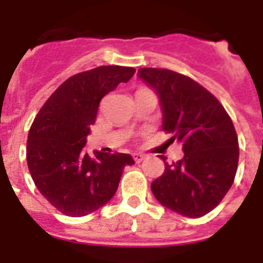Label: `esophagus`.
<instances>
[{
    "instance_id": "esophagus-1",
    "label": "esophagus",
    "mask_w": 263,
    "mask_h": 263,
    "mask_svg": "<svg viewBox=\"0 0 263 263\" xmlns=\"http://www.w3.org/2000/svg\"><path fill=\"white\" fill-rule=\"evenodd\" d=\"M132 157H134V161H135V162H138V164H139V162H142V161L146 158V156H144V154H142V153H134V154H132Z\"/></svg>"
}]
</instances>
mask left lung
Wrapping results in <instances>:
<instances>
[{
	"label": "left lung",
	"mask_w": 263,
	"mask_h": 263,
	"mask_svg": "<svg viewBox=\"0 0 263 263\" xmlns=\"http://www.w3.org/2000/svg\"><path fill=\"white\" fill-rule=\"evenodd\" d=\"M139 78L156 90L162 129L183 143L184 157L152 183L162 206L181 216L212 212L232 187L239 162L233 123L214 95L195 80L162 68H140ZM165 161V157H161Z\"/></svg>",
	"instance_id": "obj_1"
}]
</instances>
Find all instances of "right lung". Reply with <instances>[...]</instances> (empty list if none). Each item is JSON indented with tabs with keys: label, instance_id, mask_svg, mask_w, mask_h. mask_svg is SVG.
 <instances>
[{
	"label": "right lung",
	"instance_id": "1",
	"mask_svg": "<svg viewBox=\"0 0 263 263\" xmlns=\"http://www.w3.org/2000/svg\"><path fill=\"white\" fill-rule=\"evenodd\" d=\"M135 68L106 65L68 78L35 117L27 140V164L35 185L59 212L82 217L102 208L117 191L129 154L95 153L83 147L95 123L101 99Z\"/></svg>",
	"mask_w": 263,
	"mask_h": 263
}]
</instances>
